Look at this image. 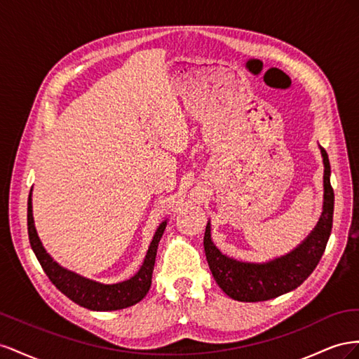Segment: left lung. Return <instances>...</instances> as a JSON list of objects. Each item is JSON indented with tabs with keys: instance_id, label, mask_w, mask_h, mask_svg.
<instances>
[{
	"instance_id": "obj_1",
	"label": "left lung",
	"mask_w": 359,
	"mask_h": 359,
	"mask_svg": "<svg viewBox=\"0 0 359 359\" xmlns=\"http://www.w3.org/2000/svg\"><path fill=\"white\" fill-rule=\"evenodd\" d=\"M320 150L325 163V201L322 217L310 236L287 255L263 264L233 260L221 254V251L215 247L210 239V225L208 224L203 241L206 259L215 281L230 298L241 302L273 299L276 296L299 287L320 262L332 230L334 215V189L330 182V159H327L326 150L323 147H320Z\"/></svg>"
}]
</instances>
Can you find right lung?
I'll use <instances>...</instances> for the list:
<instances>
[{"mask_svg": "<svg viewBox=\"0 0 359 359\" xmlns=\"http://www.w3.org/2000/svg\"><path fill=\"white\" fill-rule=\"evenodd\" d=\"M27 225L29 243H32V248L40 266H42V269L48 275L50 283H53L61 293L66 294L70 301L84 306V309L93 311H114L128 309L130 305H135L147 294L151 284V273L153 266H155L158 243L162 238L163 230H165L167 221H163L159 225L155 236H153V241L150 243L141 269L132 276L130 280L117 284H100L96 281L87 280L84 276H79L78 273L61 268L58 263L50 259V255L42 247V242H40L34 229L32 210V191H29L28 196Z\"/></svg>", "mask_w": 359, "mask_h": 359, "instance_id": "add662e5", "label": "right lung"}]
</instances>
